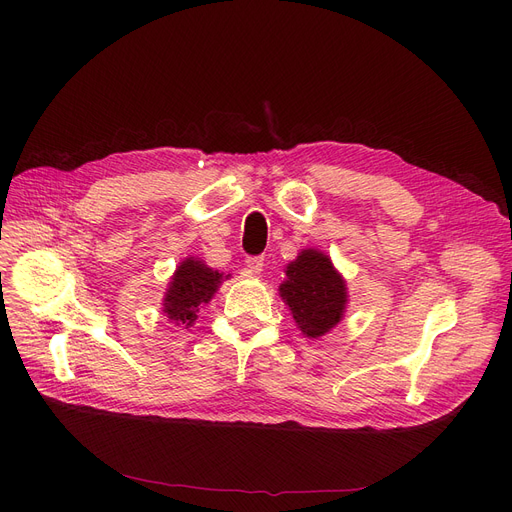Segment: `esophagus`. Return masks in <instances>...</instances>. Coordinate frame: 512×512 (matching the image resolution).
Returning a JSON list of instances; mask_svg holds the SVG:
<instances>
[{"mask_svg": "<svg viewBox=\"0 0 512 512\" xmlns=\"http://www.w3.org/2000/svg\"><path fill=\"white\" fill-rule=\"evenodd\" d=\"M245 265H247V272L249 274H261V270H263V257H247Z\"/></svg>", "mask_w": 512, "mask_h": 512, "instance_id": "esophagus-1", "label": "esophagus"}]
</instances>
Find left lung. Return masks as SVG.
<instances>
[{
  "instance_id": "left-lung-1",
  "label": "left lung",
  "mask_w": 512,
  "mask_h": 512,
  "mask_svg": "<svg viewBox=\"0 0 512 512\" xmlns=\"http://www.w3.org/2000/svg\"><path fill=\"white\" fill-rule=\"evenodd\" d=\"M294 324L307 338H321L334 330L348 307V288L330 255L319 249H303L284 267L278 288Z\"/></svg>"
}]
</instances>
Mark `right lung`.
<instances>
[{
	"label": "right lung",
	"instance_id": "add662e5",
	"mask_svg": "<svg viewBox=\"0 0 512 512\" xmlns=\"http://www.w3.org/2000/svg\"><path fill=\"white\" fill-rule=\"evenodd\" d=\"M222 272L213 270L203 259L188 255L182 259L172 274L168 288L164 292V313L172 324L191 328L197 319L201 305H207L213 294L218 292L224 280H228Z\"/></svg>",
	"mask_w": 512,
	"mask_h": 512
}]
</instances>
